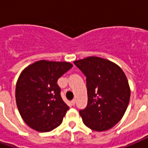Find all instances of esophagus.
<instances>
[{
    "mask_svg": "<svg viewBox=\"0 0 148 148\" xmlns=\"http://www.w3.org/2000/svg\"><path fill=\"white\" fill-rule=\"evenodd\" d=\"M71 104H72V106H74V104H75V100H72V101H71Z\"/></svg>",
    "mask_w": 148,
    "mask_h": 148,
    "instance_id": "obj_1",
    "label": "esophagus"
}]
</instances>
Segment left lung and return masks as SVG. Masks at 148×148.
I'll return each mask as SVG.
<instances>
[{
  "mask_svg": "<svg viewBox=\"0 0 148 148\" xmlns=\"http://www.w3.org/2000/svg\"><path fill=\"white\" fill-rule=\"evenodd\" d=\"M74 63L86 77L88 103L79 111L83 123L97 132L109 130L123 117L130 100L124 71L114 62L94 56Z\"/></svg>",
  "mask_w": 148,
  "mask_h": 148,
  "instance_id": "left-lung-1",
  "label": "left lung"
}]
</instances>
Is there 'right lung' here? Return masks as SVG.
<instances>
[{"label":"right lung","mask_w":148,"mask_h":148,"mask_svg":"<svg viewBox=\"0 0 148 148\" xmlns=\"http://www.w3.org/2000/svg\"><path fill=\"white\" fill-rule=\"evenodd\" d=\"M72 66L67 62L40 60L21 72L16 86V106L32 129L47 132L61 124L69 107L62 99L57 82Z\"/></svg>","instance_id":"1"}]
</instances>
